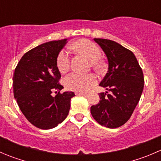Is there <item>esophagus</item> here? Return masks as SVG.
I'll return each mask as SVG.
<instances>
[{"label":"esophagus","instance_id":"obj_1","mask_svg":"<svg viewBox=\"0 0 161 161\" xmlns=\"http://www.w3.org/2000/svg\"><path fill=\"white\" fill-rule=\"evenodd\" d=\"M75 94L77 95V96H87L86 93H82V92H76Z\"/></svg>","mask_w":161,"mask_h":161}]
</instances>
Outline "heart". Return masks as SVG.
Masks as SVG:
<instances>
[{"label":"heart","mask_w":161,"mask_h":161,"mask_svg":"<svg viewBox=\"0 0 161 161\" xmlns=\"http://www.w3.org/2000/svg\"><path fill=\"white\" fill-rule=\"evenodd\" d=\"M70 49L77 51L86 56L91 61L92 67L96 70L104 68V64L100 59L101 49L93 42L88 39H81L69 46ZM71 65V55L69 51L64 49L59 52L57 57V67L61 73L69 70ZM96 82L93 75H82L78 72H71L64 79V85L68 90L76 92H86Z\"/></svg>","instance_id":"b5f03b06"}]
</instances>
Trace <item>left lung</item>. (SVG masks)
<instances>
[{"label":"left lung","mask_w":161,"mask_h":161,"mask_svg":"<svg viewBox=\"0 0 161 161\" xmlns=\"http://www.w3.org/2000/svg\"><path fill=\"white\" fill-rule=\"evenodd\" d=\"M108 61V70L100 86L110 94L99 93L100 101L90 108L92 116L101 126L116 128L130 118L144 88L142 70L135 54L108 39H93Z\"/></svg>","instance_id":"1"}]
</instances>
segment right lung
Here are the masks:
<instances>
[{
    "instance_id": "right-lung-1",
    "label": "right lung",
    "mask_w": 161,
    "mask_h": 161,
    "mask_svg": "<svg viewBox=\"0 0 161 161\" xmlns=\"http://www.w3.org/2000/svg\"><path fill=\"white\" fill-rule=\"evenodd\" d=\"M68 39L43 43L20 59L13 75L14 97L26 119L43 130L53 128L68 116L74 92L60 93L64 88L57 67L59 52ZM58 91L55 97L53 91Z\"/></svg>"
}]
</instances>
